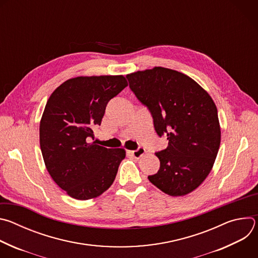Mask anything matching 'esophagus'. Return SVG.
Instances as JSON below:
<instances>
[{
	"mask_svg": "<svg viewBox=\"0 0 258 258\" xmlns=\"http://www.w3.org/2000/svg\"><path fill=\"white\" fill-rule=\"evenodd\" d=\"M146 150L144 148H142V147H139L138 149L136 150H133V151H130V153L135 157V158H140L142 157L144 154H145Z\"/></svg>",
	"mask_w": 258,
	"mask_h": 258,
	"instance_id": "1",
	"label": "esophagus"
}]
</instances>
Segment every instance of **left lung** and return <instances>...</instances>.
Here are the masks:
<instances>
[{
  "label": "left lung",
  "instance_id": "left-lung-1",
  "mask_svg": "<svg viewBox=\"0 0 258 258\" xmlns=\"http://www.w3.org/2000/svg\"><path fill=\"white\" fill-rule=\"evenodd\" d=\"M126 79L150 111L157 135L168 140L167 148L155 153L160 167L149 180L170 196L191 193L209 174L219 149L213 100L194 80L164 67L131 73Z\"/></svg>",
  "mask_w": 258,
  "mask_h": 258
}]
</instances>
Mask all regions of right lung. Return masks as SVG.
<instances>
[{"label":"right lung","mask_w":258,"mask_h":258,"mask_svg":"<svg viewBox=\"0 0 258 258\" xmlns=\"http://www.w3.org/2000/svg\"><path fill=\"white\" fill-rule=\"evenodd\" d=\"M127 86L122 76L79 77L50 96L40 124V144L50 175L70 197L88 200L112 185L123 149H108L94 140L108 102Z\"/></svg>","instance_id":"obj_1"}]
</instances>
